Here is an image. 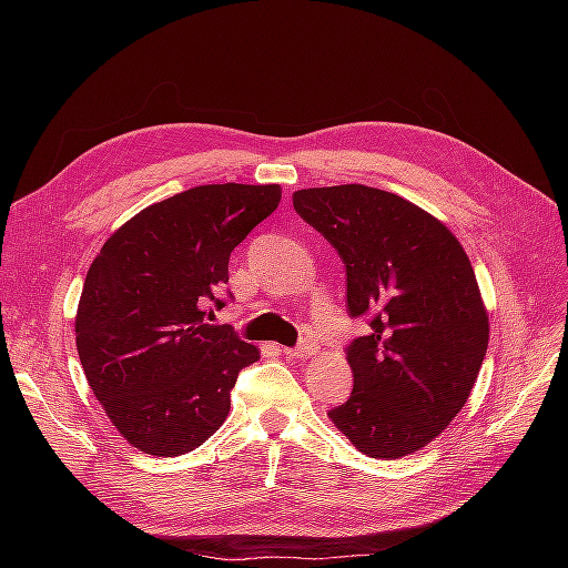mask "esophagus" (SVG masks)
I'll return each mask as SVG.
<instances>
[{
  "mask_svg": "<svg viewBox=\"0 0 568 568\" xmlns=\"http://www.w3.org/2000/svg\"><path fill=\"white\" fill-rule=\"evenodd\" d=\"M282 353L286 355V357H307V355H313V346L311 343H301V346H296V348H282Z\"/></svg>",
  "mask_w": 568,
  "mask_h": 568,
  "instance_id": "obj_1",
  "label": "esophagus"
}]
</instances>
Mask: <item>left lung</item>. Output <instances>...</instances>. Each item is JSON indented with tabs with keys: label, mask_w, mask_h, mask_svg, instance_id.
Instances as JSON below:
<instances>
[{
	"label": "left lung",
	"mask_w": 568,
	"mask_h": 568,
	"mask_svg": "<svg viewBox=\"0 0 568 568\" xmlns=\"http://www.w3.org/2000/svg\"><path fill=\"white\" fill-rule=\"evenodd\" d=\"M294 209L336 248L346 311L369 324L346 346L353 390L332 422L369 457L424 448L467 403L488 348L467 253L443 222L384 189H301Z\"/></svg>",
	"instance_id": "obj_1"
}]
</instances>
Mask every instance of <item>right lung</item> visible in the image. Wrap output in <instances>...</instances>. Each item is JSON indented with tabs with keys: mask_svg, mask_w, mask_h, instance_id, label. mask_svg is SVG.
<instances>
[{
	"mask_svg": "<svg viewBox=\"0 0 568 568\" xmlns=\"http://www.w3.org/2000/svg\"><path fill=\"white\" fill-rule=\"evenodd\" d=\"M280 199V184L186 189L136 213L94 257L75 317L78 355L134 448L178 457L227 419L236 376L261 353L230 324H205L203 307L213 315L232 301L230 255Z\"/></svg>",
	"mask_w": 568,
	"mask_h": 568,
	"instance_id": "add662e5",
	"label": "right lung"
}]
</instances>
